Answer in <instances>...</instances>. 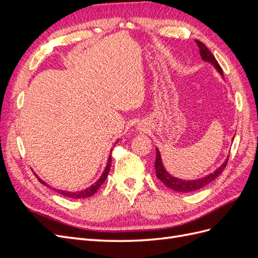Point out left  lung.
I'll use <instances>...</instances> for the list:
<instances>
[{"label": "left lung", "instance_id": "1", "mask_svg": "<svg viewBox=\"0 0 258 258\" xmlns=\"http://www.w3.org/2000/svg\"><path fill=\"white\" fill-rule=\"evenodd\" d=\"M196 43H197L198 47H199L201 59L212 64L217 70V72L223 76L222 68L220 67V64H218V62L216 61V59L214 58L213 54L211 53V51L207 48V46H205V44H202L201 42H199L197 40H196ZM227 161H228V158H226L225 161L221 165V167H218L212 173H210V174H208L204 177H201V178L187 179V181H186V179H181V178H177L173 175H171L168 172V171L165 168V166H163V163H162L160 152H159L158 148L156 147V160H155L156 176H157L167 187H169V188L173 189L177 192H191V191H195V190H198V189L202 188V187H205L212 181H214V179L223 172V170L225 169L226 165H227Z\"/></svg>", "mask_w": 258, "mask_h": 258}]
</instances>
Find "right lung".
<instances>
[{
    "mask_svg": "<svg viewBox=\"0 0 258 258\" xmlns=\"http://www.w3.org/2000/svg\"><path fill=\"white\" fill-rule=\"evenodd\" d=\"M116 143H117V142H116ZM111 162H112V156H111V154H110V156H108L106 166H105V168H104V170H103V173L101 174L100 178L98 179V181H97L96 183H93L91 186L87 187V188L82 189V190H77V191H69V190L56 189V188H52V189H53L54 191H57L58 194L62 195V196L67 197V198H72V199H85V198H89V197L92 196V195H95L96 191L101 187V185H102V184L104 183V181H105L106 177H107L108 172H110ZM34 174H35V173H34ZM35 175H36V174H35ZM36 176H37V175H36ZM37 179H38V181H40L42 184H44L45 186L50 187V188H51V186H49L47 183L44 182L43 179H41L38 176H37Z\"/></svg>",
    "mask_w": 258,
    "mask_h": 258,
    "instance_id": "add662e5",
    "label": "right lung"
}]
</instances>
